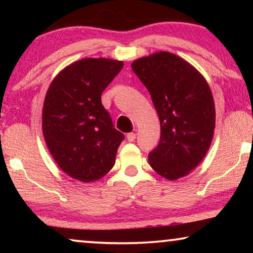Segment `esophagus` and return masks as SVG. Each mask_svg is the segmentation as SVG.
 Listing matches in <instances>:
<instances>
[{"instance_id":"obj_1","label":"esophagus","mask_w":253,"mask_h":253,"mask_svg":"<svg viewBox=\"0 0 253 253\" xmlns=\"http://www.w3.org/2000/svg\"><path fill=\"white\" fill-rule=\"evenodd\" d=\"M136 136H137V134L134 132H130V133H127L126 138H127V140H129V141H134V139H136Z\"/></svg>"}]
</instances>
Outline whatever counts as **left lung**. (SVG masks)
Wrapping results in <instances>:
<instances>
[{
	"label": "left lung",
	"instance_id": "obj_1",
	"mask_svg": "<svg viewBox=\"0 0 253 253\" xmlns=\"http://www.w3.org/2000/svg\"><path fill=\"white\" fill-rule=\"evenodd\" d=\"M160 120L161 136L148 154L155 172L175 181L193 170L205 157L215 129V106L209 83L184 58L158 51L131 64Z\"/></svg>",
	"mask_w": 253,
	"mask_h": 253
}]
</instances>
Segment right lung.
<instances>
[{"mask_svg":"<svg viewBox=\"0 0 253 253\" xmlns=\"http://www.w3.org/2000/svg\"><path fill=\"white\" fill-rule=\"evenodd\" d=\"M123 62L83 58L58 72L42 108V133L62 170L81 182L103 177L115 164L124 134L114 127L101 94Z\"/></svg>","mask_w":253,"mask_h":253,"instance_id":"add662e5","label":"right lung"}]
</instances>
